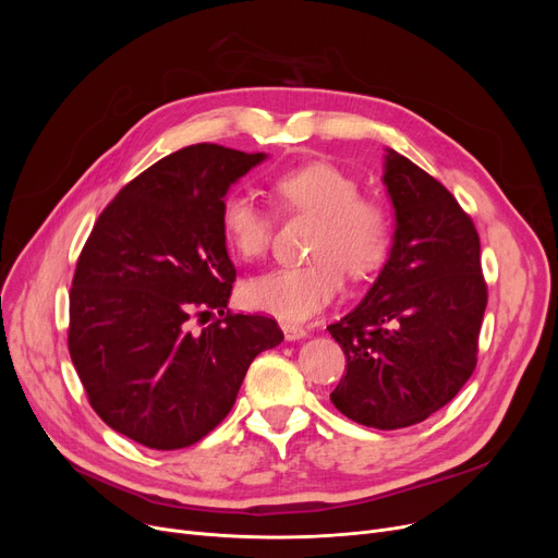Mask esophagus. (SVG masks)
I'll list each match as a JSON object with an SVG mask.
<instances>
[{
  "label": "esophagus",
  "mask_w": 558,
  "mask_h": 558,
  "mask_svg": "<svg viewBox=\"0 0 558 558\" xmlns=\"http://www.w3.org/2000/svg\"><path fill=\"white\" fill-rule=\"evenodd\" d=\"M280 328H282V332H284V339H287V341H299V339H303V337L307 335V330H305L303 326L289 324V320H282Z\"/></svg>",
  "instance_id": "esophagus-1"
}]
</instances>
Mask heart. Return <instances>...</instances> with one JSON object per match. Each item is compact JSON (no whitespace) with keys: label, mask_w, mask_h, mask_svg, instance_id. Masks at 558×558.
Segmentation results:
<instances>
[{"label":"heart","mask_w":558,"mask_h":558,"mask_svg":"<svg viewBox=\"0 0 558 558\" xmlns=\"http://www.w3.org/2000/svg\"><path fill=\"white\" fill-rule=\"evenodd\" d=\"M271 190L282 210L318 219L312 238L316 262L251 278L244 284V299L251 307L284 320H305L339 296L341 269L364 278L383 264L391 242V219L377 198L360 194L353 173L326 160L278 173ZM274 223V213L244 192H230L221 203L226 244L244 259L267 253Z\"/></svg>","instance_id":"b5f03b06"}]
</instances>
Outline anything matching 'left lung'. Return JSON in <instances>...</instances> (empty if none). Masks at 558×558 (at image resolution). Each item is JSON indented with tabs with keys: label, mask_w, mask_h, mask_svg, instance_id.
Here are the masks:
<instances>
[{
	"label": "left lung",
	"mask_w": 558,
	"mask_h": 558,
	"mask_svg": "<svg viewBox=\"0 0 558 558\" xmlns=\"http://www.w3.org/2000/svg\"><path fill=\"white\" fill-rule=\"evenodd\" d=\"M385 151L393 242L362 303L328 326L345 355L330 400L360 425L400 429L446 407L473 375L486 284L471 217L427 171Z\"/></svg>",
	"instance_id": "left-lung-1"
}]
</instances>
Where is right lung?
<instances>
[{
	"label": "right lung",
	"mask_w": 558,
	"mask_h": 558,
	"mask_svg": "<svg viewBox=\"0 0 558 558\" xmlns=\"http://www.w3.org/2000/svg\"><path fill=\"white\" fill-rule=\"evenodd\" d=\"M267 160L194 144L140 173L97 219L70 291V357L99 418L151 450H181L238 400L251 362L284 337L274 318L230 314L238 271L221 203ZM222 316L196 333L192 313Z\"/></svg>",
	"instance_id": "obj_1"
}]
</instances>
